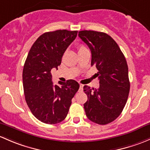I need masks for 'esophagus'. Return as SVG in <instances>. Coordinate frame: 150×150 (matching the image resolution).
<instances>
[{
	"label": "esophagus",
	"mask_w": 150,
	"mask_h": 150,
	"mask_svg": "<svg viewBox=\"0 0 150 150\" xmlns=\"http://www.w3.org/2000/svg\"><path fill=\"white\" fill-rule=\"evenodd\" d=\"M83 86H84V85H83V84H80V85H79V90H82V89H83Z\"/></svg>",
	"instance_id": "1"
}]
</instances>
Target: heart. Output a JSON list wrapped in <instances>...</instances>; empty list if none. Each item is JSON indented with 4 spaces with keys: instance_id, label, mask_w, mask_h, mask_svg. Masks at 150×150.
<instances>
[{
    "instance_id": "1",
    "label": "heart",
    "mask_w": 150,
    "mask_h": 150,
    "mask_svg": "<svg viewBox=\"0 0 150 150\" xmlns=\"http://www.w3.org/2000/svg\"><path fill=\"white\" fill-rule=\"evenodd\" d=\"M84 49H86V47H84V46H83V45H80L79 47V51H80V50H84Z\"/></svg>"
}]
</instances>
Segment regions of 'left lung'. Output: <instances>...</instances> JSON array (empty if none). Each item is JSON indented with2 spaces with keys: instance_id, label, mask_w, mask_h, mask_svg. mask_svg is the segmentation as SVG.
I'll list each match as a JSON object with an SVG mask.
<instances>
[{
  "instance_id": "1",
  "label": "left lung",
  "mask_w": 150,
  "mask_h": 150,
  "mask_svg": "<svg viewBox=\"0 0 150 150\" xmlns=\"http://www.w3.org/2000/svg\"><path fill=\"white\" fill-rule=\"evenodd\" d=\"M79 37L89 47L91 66L98 70V89L85 85L87 101L84 104L86 115L91 121L105 125L116 119L125 107L130 82L124 55L115 41L104 32L92 30L79 32Z\"/></svg>"
}]
</instances>
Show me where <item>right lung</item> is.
<instances>
[{"mask_svg":"<svg viewBox=\"0 0 150 150\" xmlns=\"http://www.w3.org/2000/svg\"><path fill=\"white\" fill-rule=\"evenodd\" d=\"M77 32L66 29L45 32L34 42L27 57L22 74L25 100L32 113L42 123L56 124L64 121L79 88L73 79L53 85L51 75L52 69L61 65Z\"/></svg>","mask_w":150,"mask_h":150,"instance_id":"obj_1","label":"right lung"}]
</instances>
